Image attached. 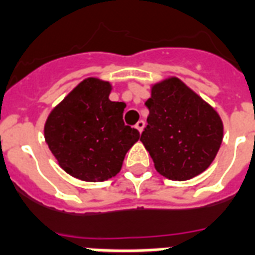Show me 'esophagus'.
Segmentation results:
<instances>
[{"mask_svg": "<svg viewBox=\"0 0 255 255\" xmlns=\"http://www.w3.org/2000/svg\"><path fill=\"white\" fill-rule=\"evenodd\" d=\"M144 126H145V123H144V120H139V122H137V123H136V129H137V131L140 132H143V129H144Z\"/></svg>", "mask_w": 255, "mask_h": 255, "instance_id": "34e87169", "label": "esophagus"}]
</instances>
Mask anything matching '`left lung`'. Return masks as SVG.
Here are the masks:
<instances>
[{
    "instance_id": "obj_1",
    "label": "left lung",
    "mask_w": 255,
    "mask_h": 255,
    "mask_svg": "<svg viewBox=\"0 0 255 255\" xmlns=\"http://www.w3.org/2000/svg\"><path fill=\"white\" fill-rule=\"evenodd\" d=\"M140 140L159 174L188 180L202 174L218 153L223 123L217 111L178 77L156 83Z\"/></svg>"
}]
</instances>
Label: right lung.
I'll list each match as a JSON object with an SVG mask.
<instances>
[{"mask_svg":"<svg viewBox=\"0 0 255 255\" xmlns=\"http://www.w3.org/2000/svg\"><path fill=\"white\" fill-rule=\"evenodd\" d=\"M111 89L108 81L88 77L54 107L45 122V141L60 167L84 182L115 176L128 149L140 139L137 129L124 124L126 104L110 100Z\"/></svg>","mask_w":255,"mask_h":255,"instance_id":"add662e5","label":"right lung"}]
</instances>
